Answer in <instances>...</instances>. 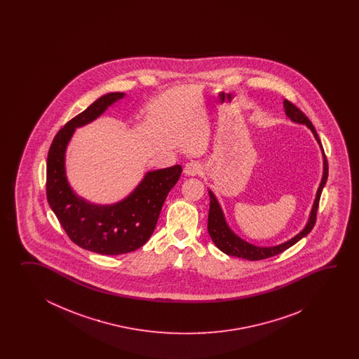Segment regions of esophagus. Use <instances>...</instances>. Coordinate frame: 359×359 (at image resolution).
Segmentation results:
<instances>
[{
	"label": "esophagus",
	"instance_id": "34e87169",
	"mask_svg": "<svg viewBox=\"0 0 359 359\" xmlns=\"http://www.w3.org/2000/svg\"><path fill=\"white\" fill-rule=\"evenodd\" d=\"M200 172H201V165L198 161H189V163H186V165L183 168V173L186 176H196Z\"/></svg>",
	"mask_w": 359,
	"mask_h": 359
}]
</instances>
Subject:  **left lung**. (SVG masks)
I'll return each mask as SVG.
<instances>
[{
	"mask_svg": "<svg viewBox=\"0 0 359 359\" xmlns=\"http://www.w3.org/2000/svg\"><path fill=\"white\" fill-rule=\"evenodd\" d=\"M283 107H285L286 115L290 118L292 122L305 124L309 130H312L314 137H316L317 142L320 144V149H322L320 137H318L317 132L314 130L312 122L308 119V116L289 100L283 101ZM322 154H323V177H322L318 191H317V195H316V200H314V204H313L309 221H308L306 226H305L304 229L302 232H299L297 236L292 237L289 241H286L283 244L277 245V246L260 248V246L249 244V243H246L243 238H240V237L235 235L231 231L227 222L224 219V215H223V212H222L221 206L218 204V201H217V198L214 196L213 192L209 191L210 206H209V215H208V232H209V235L212 237L215 246L219 250L224 252V254H227V255L243 258V259L262 260L267 259V258H271V257H275V255L280 254V252H285L286 249H289L292 245L297 244L299 240H302L303 237L306 236L312 231L314 224H316L317 210H318V205H320V194H322V190H323L326 181H327L328 164L326 155L323 153V149H322Z\"/></svg>",
	"mask_w": 359,
	"mask_h": 359,
	"instance_id": "1",
	"label": "left lung"
}]
</instances>
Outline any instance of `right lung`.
I'll use <instances>...</instances> for the list:
<instances>
[{"label": "right lung", "mask_w": 359, "mask_h": 359, "mask_svg": "<svg viewBox=\"0 0 359 359\" xmlns=\"http://www.w3.org/2000/svg\"><path fill=\"white\" fill-rule=\"evenodd\" d=\"M122 92L101 96L70 119L47 155L46 195L61 227L74 244L102 255L135 252L153 235L169 191L182 173L181 165L149 172L128 198L113 205H95L76 196L65 176V150L76 127L95 121L107 107L123 99Z\"/></svg>", "instance_id": "add662e5"}]
</instances>
